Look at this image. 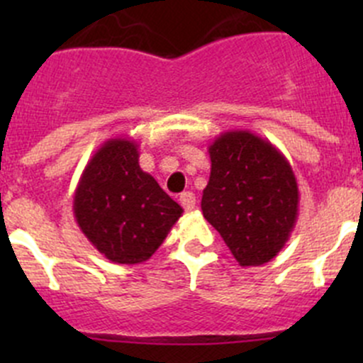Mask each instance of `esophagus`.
<instances>
[{
    "instance_id": "1",
    "label": "esophagus",
    "mask_w": 363,
    "mask_h": 363,
    "mask_svg": "<svg viewBox=\"0 0 363 363\" xmlns=\"http://www.w3.org/2000/svg\"><path fill=\"white\" fill-rule=\"evenodd\" d=\"M179 202H181L182 207H184V211L191 212L193 208L196 207V196L193 195L191 191H184L181 196H179Z\"/></svg>"
}]
</instances>
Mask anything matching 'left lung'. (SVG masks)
Wrapping results in <instances>:
<instances>
[{
    "mask_svg": "<svg viewBox=\"0 0 363 363\" xmlns=\"http://www.w3.org/2000/svg\"><path fill=\"white\" fill-rule=\"evenodd\" d=\"M211 177L202 195L203 218L242 267L279 255L298 216L291 164L265 138L247 130L225 131L208 145Z\"/></svg>",
    "mask_w": 363,
    "mask_h": 363,
    "instance_id": "8db88e82",
    "label": "left lung"
}]
</instances>
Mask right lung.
Here are the masks:
<instances>
[{"instance_id": "1", "label": "right lung", "mask_w": 363, "mask_h": 363, "mask_svg": "<svg viewBox=\"0 0 363 363\" xmlns=\"http://www.w3.org/2000/svg\"><path fill=\"white\" fill-rule=\"evenodd\" d=\"M73 216L91 244L113 263L137 265L155 255L182 207L138 164V145L111 138L84 168Z\"/></svg>"}]
</instances>
